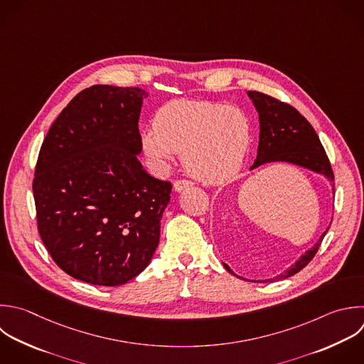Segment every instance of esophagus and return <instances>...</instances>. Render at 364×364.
<instances>
[{"label": "esophagus", "mask_w": 364, "mask_h": 364, "mask_svg": "<svg viewBox=\"0 0 364 364\" xmlns=\"http://www.w3.org/2000/svg\"><path fill=\"white\" fill-rule=\"evenodd\" d=\"M192 185H193V182L189 181V179H178V181L173 182V189L178 191V192H181L182 189L189 188V186H192Z\"/></svg>", "instance_id": "1"}]
</instances>
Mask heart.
<instances>
[{"label":"heart","mask_w":364,"mask_h":364,"mask_svg":"<svg viewBox=\"0 0 364 364\" xmlns=\"http://www.w3.org/2000/svg\"><path fill=\"white\" fill-rule=\"evenodd\" d=\"M249 117L220 102L175 100L154 115V128L142 132V149L158 171L182 152L185 169L206 183H220L242 166L250 146Z\"/></svg>","instance_id":"b5f03b06"}]
</instances>
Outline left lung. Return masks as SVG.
I'll return each instance as SVG.
<instances>
[{
  "instance_id": "left-lung-1",
  "label": "left lung",
  "mask_w": 364,
  "mask_h": 364,
  "mask_svg": "<svg viewBox=\"0 0 364 364\" xmlns=\"http://www.w3.org/2000/svg\"><path fill=\"white\" fill-rule=\"evenodd\" d=\"M247 94L259 112L260 121L257 156L252 165V169L266 162L284 161L307 168L327 176L330 181H334L330 161L310 122L296 108L267 94L259 91H249ZM327 230L321 235L314 247L307 250L294 264H291V267L277 277L263 282L286 279L306 267L317 253ZM225 267L228 272L235 274L228 264H225Z\"/></svg>"
}]
</instances>
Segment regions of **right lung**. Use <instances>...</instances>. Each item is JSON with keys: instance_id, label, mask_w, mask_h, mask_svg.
<instances>
[{"instance_id": "add662e5", "label": "right lung", "mask_w": 364, "mask_h": 364, "mask_svg": "<svg viewBox=\"0 0 364 364\" xmlns=\"http://www.w3.org/2000/svg\"><path fill=\"white\" fill-rule=\"evenodd\" d=\"M138 87L92 85L51 125L36 166L37 228L70 276L119 286L138 276L159 243L172 183L142 169Z\"/></svg>"}]
</instances>
